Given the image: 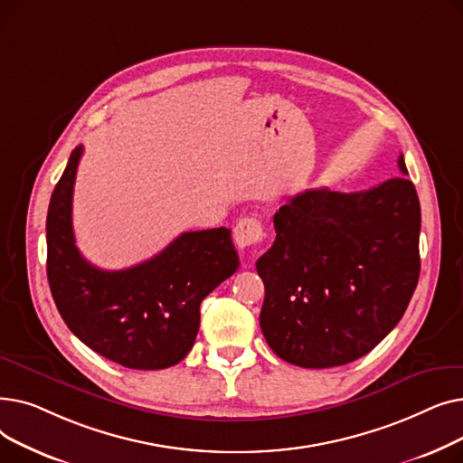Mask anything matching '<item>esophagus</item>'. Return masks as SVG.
I'll return each mask as SVG.
<instances>
[{"mask_svg": "<svg viewBox=\"0 0 463 463\" xmlns=\"http://www.w3.org/2000/svg\"><path fill=\"white\" fill-rule=\"evenodd\" d=\"M264 236H266L264 227L260 223V219L255 215L241 217L234 227V241L240 250H246V248L260 244Z\"/></svg>", "mask_w": 463, "mask_h": 463, "instance_id": "34e87169", "label": "esophagus"}]
</instances>
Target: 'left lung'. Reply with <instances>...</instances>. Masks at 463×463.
<instances>
[{"instance_id": "obj_1", "label": "left lung", "mask_w": 463, "mask_h": 463, "mask_svg": "<svg viewBox=\"0 0 463 463\" xmlns=\"http://www.w3.org/2000/svg\"><path fill=\"white\" fill-rule=\"evenodd\" d=\"M398 166L407 175L403 156ZM274 246L257 260L260 330L300 368L368 354L409 306L420 274V203L407 176L366 191L309 189L274 215Z\"/></svg>"}]
</instances>
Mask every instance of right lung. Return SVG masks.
<instances>
[{"label":"right lung","instance_id":"obj_1","mask_svg":"<svg viewBox=\"0 0 463 463\" xmlns=\"http://www.w3.org/2000/svg\"><path fill=\"white\" fill-rule=\"evenodd\" d=\"M82 152H71L46 215V276L56 307L82 344L119 366H175L197 337L201 302L238 270L231 229L184 232L126 270L97 269L80 255L71 222Z\"/></svg>","mask_w":463,"mask_h":463}]
</instances>
